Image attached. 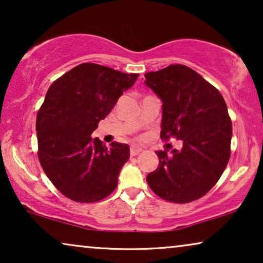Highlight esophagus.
Masks as SVG:
<instances>
[{
  "instance_id": "1",
  "label": "esophagus",
  "mask_w": 263,
  "mask_h": 263,
  "mask_svg": "<svg viewBox=\"0 0 263 263\" xmlns=\"http://www.w3.org/2000/svg\"><path fill=\"white\" fill-rule=\"evenodd\" d=\"M141 151H142L141 147H139V146H132V147H130V156H133V157L138 156V154H139L140 152H141Z\"/></svg>"
}]
</instances>
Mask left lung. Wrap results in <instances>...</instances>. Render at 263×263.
I'll list each match as a JSON object with an SVG mask.
<instances>
[{"instance_id":"1","label":"left lung","mask_w":263,"mask_h":263,"mask_svg":"<svg viewBox=\"0 0 263 263\" xmlns=\"http://www.w3.org/2000/svg\"><path fill=\"white\" fill-rule=\"evenodd\" d=\"M145 84L163 102L160 138L181 140V149L157 151L159 165L147 175L161 199L188 203L219 181L231 154L232 123L220 92L199 73L171 64L145 74Z\"/></svg>"}]
</instances>
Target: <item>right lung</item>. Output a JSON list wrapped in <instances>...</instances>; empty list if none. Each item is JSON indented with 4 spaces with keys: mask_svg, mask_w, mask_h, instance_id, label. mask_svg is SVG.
<instances>
[{
    "mask_svg": "<svg viewBox=\"0 0 263 263\" xmlns=\"http://www.w3.org/2000/svg\"><path fill=\"white\" fill-rule=\"evenodd\" d=\"M138 77L82 63L49 87L35 122L38 158L45 175L68 199L97 202L117 186L129 146L112 142L107 148L91 134Z\"/></svg>",
    "mask_w": 263,
    "mask_h": 263,
    "instance_id": "right-lung-1",
    "label": "right lung"
}]
</instances>
